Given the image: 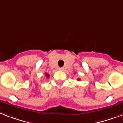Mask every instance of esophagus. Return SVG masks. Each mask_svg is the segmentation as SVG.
<instances>
[{
  "label": "esophagus",
  "mask_w": 123,
  "mask_h": 123,
  "mask_svg": "<svg viewBox=\"0 0 123 123\" xmlns=\"http://www.w3.org/2000/svg\"><path fill=\"white\" fill-rule=\"evenodd\" d=\"M64 69L63 68H59V70H60V71H62Z\"/></svg>",
  "instance_id": "obj_1"
}]
</instances>
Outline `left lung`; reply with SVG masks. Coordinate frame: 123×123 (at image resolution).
Instances as JSON below:
<instances>
[{
  "label": "left lung",
  "instance_id": "1",
  "mask_svg": "<svg viewBox=\"0 0 123 123\" xmlns=\"http://www.w3.org/2000/svg\"><path fill=\"white\" fill-rule=\"evenodd\" d=\"M77 80H80V79H77Z\"/></svg>",
  "mask_w": 123,
  "mask_h": 123
}]
</instances>
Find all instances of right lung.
Returning <instances> with one entry per match:
<instances>
[{"mask_svg":"<svg viewBox=\"0 0 123 123\" xmlns=\"http://www.w3.org/2000/svg\"><path fill=\"white\" fill-rule=\"evenodd\" d=\"M45 75H46V77H47V78H49V77H50V75H48V74L47 73H45Z\"/></svg>","mask_w":123,"mask_h":123,"instance_id":"right-lung-1","label":"right lung"}]
</instances>
